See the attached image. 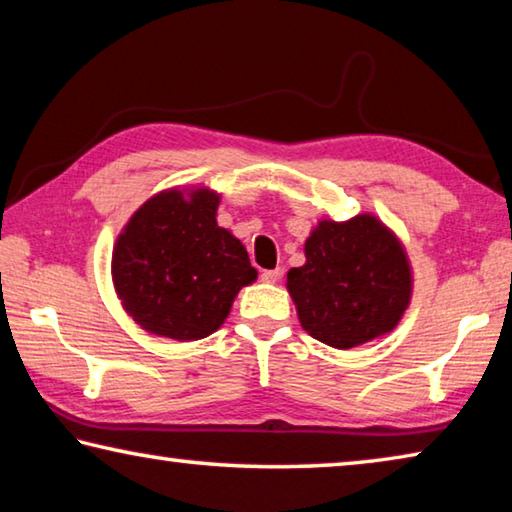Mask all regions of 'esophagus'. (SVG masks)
<instances>
[{
    "label": "esophagus",
    "instance_id": "1",
    "mask_svg": "<svg viewBox=\"0 0 512 512\" xmlns=\"http://www.w3.org/2000/svg\"><path fill=\"white\" fill-rule=\"evenodd\" d=\"M282 277V271L280 268H266V271H262V282H268V284H275L277 280Z\"/></svg>",
    "mask_w": 512,
    "mask_h": 512
}]
</instances>
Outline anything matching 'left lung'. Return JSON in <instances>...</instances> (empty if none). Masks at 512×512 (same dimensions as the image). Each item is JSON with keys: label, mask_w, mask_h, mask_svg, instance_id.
I'll return each mask as SVG.
<instances>
[{"label": "left lung", "mask_w": 512, "mask_h": 512, "mask_svg": "<svg viewBox=\"0 0 512 512\" xmlns=\"http://www.w3.org/2000/svg\"><path fill=\"white\" fill-rule=\"evenodd\" d=\"M305 255L307 264L291 268L287 287L302 327L316 341L348 350L400 323L411 298V268L375 216L320 221Z\"/></svg>", "instance_id": "8db88e82"}]
</instances>
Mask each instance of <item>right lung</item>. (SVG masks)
I'll return each mask as SVG.
<instances>
[{"label":"right lung","mask_w":512,"mask_h":512,"mask_svg":"<svg viewBox=\"0 0 512 512\" xmlns=\"http://www.w3.org/2000/svg\"><path fill=\"white\" fill-rule=\"evenodd\" d=\"M219 196L151 198L121 232L112 280L146 332L176 341L205 339L228 318L232 300L257 277L246 246L216 225Z\"/></svg>","instance_id":"obj_1"}]
</instances>
